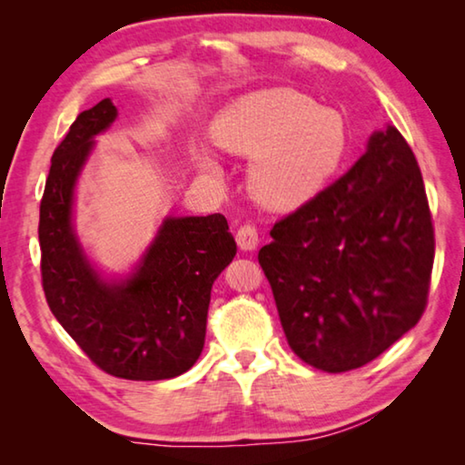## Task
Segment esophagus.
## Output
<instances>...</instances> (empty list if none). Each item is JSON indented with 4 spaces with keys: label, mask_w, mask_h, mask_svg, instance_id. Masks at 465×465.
I'll use <instances>...</instances> for the list:
<instances>
[{
    "label": "esophagus",
    "mask_w": 465,
    "mask_h": 465,
    "mask_svg": "<svg viewBox=\"0 0 465 465\" xmlns=\"http://www.w3.org/2000/svg\"><path fill=\"white\" fill-rule=\"evenodd\" d=\"M235 240L242 250H254L258 246V232L252 223H243L235 232Z\"/></svg>",
    "instance_id": "34e87169"
}]
</instances>
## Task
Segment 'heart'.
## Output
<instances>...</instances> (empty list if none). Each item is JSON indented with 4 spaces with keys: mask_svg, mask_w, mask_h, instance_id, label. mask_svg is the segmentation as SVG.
Masks as SVG:
<instances>
[{
    "mask_svg": "<svg viewBox=\"0 0 465 465\" xmlns=\"http://www.w3.org/2000/svg\"><path fill=\"white\" fill-rule=\"evenodd\" d=\"M213 137L230 153L254 157L250 191L274 209L312 199L349 149V127L336 108L318 106L287 88L250 94L225 108L213 124ZM201 163L209 174L219 172L207 155Z\"/></svg>",
    "mask_w": 465,
    "mask_h": 465,
    "instance_id": "1",
    "label": "heart"
}]
</instances>
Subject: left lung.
<instances>
[{
    "label": "left lung",
    "instance_id": "8db88e82",
    "mask_svg": "<svg viewBox=\"0 0 465 465\" xmlns=\"http://www.w3.org/2000/svg\"><path fill=\"white\" fill-rule=\"evenodd\" d=\"M258 252L295 355L328 373L367 365L427 308L435 227L419 162L396 127L271 230Z\"/></svg>",
    "mask_w": 465,
    "mask_h": 465
}]
</instances>
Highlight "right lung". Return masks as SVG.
<instances>
[{
  "instance_id": "1",
  "label": "right lung",
  "mask_w": 465,
  "mask_h": 465,
  "mask_svg": "<svg viewBox=\"0 0 465 465\" xmlns=\"http://www.w3.org/2000/svg\"><path fill=\"white\" fill-rule=\"evenodd\" d=\"M114 119L108 98L84 110L51 157L38 222L43 291L53 316L102 371L170 380L199 359L211 287L238 248L222 213L170 217L129 281L98 279L72 230V196L92 137Z\"/></svg>"
}]
</instances>
